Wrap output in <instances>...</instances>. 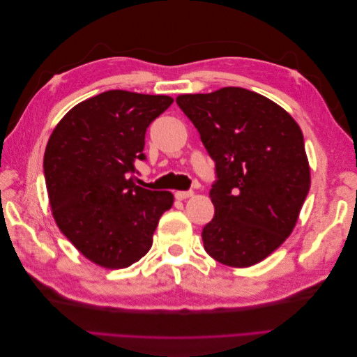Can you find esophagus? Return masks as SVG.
Masks as SVG:
<instances>
[{"mask_svg":"<svg viewBox=\"0 0 357 357\" xmlns=\"http://www.w3.org/2000/svg\"><path fill=\"white\" fill-rule=\"evenodd\" d=\"M174 195L178 201H183V199H188V198L193 197V192L192 190H178L174 193Z\"/></svg>","mask_w":357,"mask_h":357,"instance_id":"1","label":"esophagus"}]
</instances>
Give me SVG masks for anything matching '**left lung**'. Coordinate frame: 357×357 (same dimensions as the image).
Returning a JSON list of instances; mask_svg holds the SVG:
<instances>
[{
    "instance_id": "left-lung-1",
    "label": "left lung",
    "mask_w": 357,
    "mask_h": 357,
    "mask_svg": "<svg viewBox=\"0 0 357 357\" xmlns=\"http://www.w3.org/2000/svg\"><path fill=\"white\" fill-rule=\"evenodd\" d=\"M176 101L215 162L214 218L202 229L205 252L228 266L256 265L286 241L308 195L301 128L266 96L234 86L178 95Z\"/></svg>"
}]
</instances>
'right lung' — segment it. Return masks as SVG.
I'll return each mask as SVG.
<instances>
[{
	"label": "right lung",
	"instance_id": "add662e5",
	"mask_svg": "<svg viewBox=\"0 0 357 357\" xmlns=\"http://www.w3.org/2000/svg\"><path fill=\"white\" fill-rule=\"evenodd\" d=\"M171 96L107 91L82 101L53 129L45 152V178L53 219L91 262L121 269L152 247L160 215L174 197L135 183L146 159L149 125Z\"/></svg>",
	"mask_w": 357,
	"mask_h": 357
}]
</instances>
